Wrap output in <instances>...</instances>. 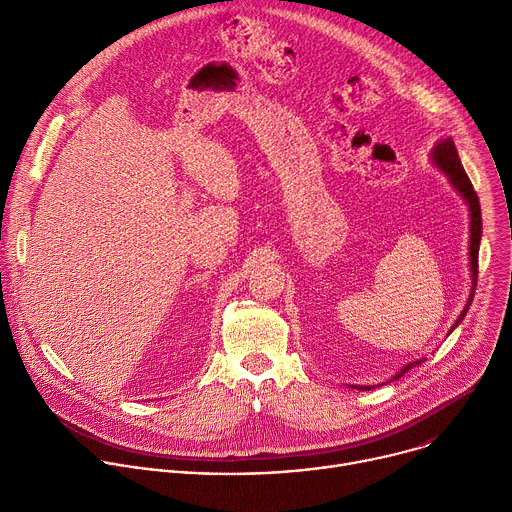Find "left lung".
<instances>
[{
	"instance_id": "1",
	"label": "left lung",
	"mask_w": 512,
	"mask_h": 512,
	"mask_svg": "<svg viewBox=\"0 0 512 512\" xmlns=\"http://www.w3.org/2000/svg\"><path fill=\"white\" fill-rule=\"evenodd\" d=\"M431 158V164L435 168H440L450 184L454 186V190L464 198V202L468 204V210H470V277H472V289H470V296H468V302L462 310V314L458 316V320L454 322V326L450 328L448 334H452L460 322L466 318V312L470 310V304L474 300V289H476V281H478V249H480V239H482V216H480V202H478V194L474 192L472 188V182L468 178V174L464 172V166L460 162V156H458V150L454 145V139L452 137H444L437 141L433 145V150L429 154ZM425 358H419V360H413V362H407L405 367L391 379H399L403 377L407 371H411L413 367H417V364H421ZM352 389H358V391H367L371 387H362V385H352Z\"/></svg>"
}]
</instances>
